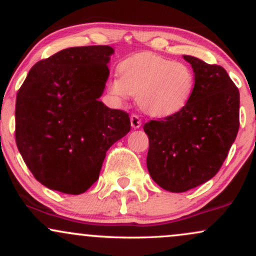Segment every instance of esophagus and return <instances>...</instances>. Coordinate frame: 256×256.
I'll use <instances>...</instances> for the list:
<instances>
[{
    "instance_id": "esophagus-1",
    "label": "esophagus",
    "mask_w": 256,
    "mask_h": 256,
    "mask_svg": "<svg viewBox=\"0 0 256 256\" xmlns=\"http://www.w3.org/2000/svg\"><path fill=\"white\" fill-rule=\"evenodd\" d=\"M130 120H131V126L134 128H140V125H142V120L140 119V116H138L137 114H131Z\"/></svg>"
}]
</instances>
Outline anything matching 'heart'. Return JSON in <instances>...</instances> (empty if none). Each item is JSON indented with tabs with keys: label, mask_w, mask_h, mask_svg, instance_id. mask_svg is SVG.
Instances as JSON below:
<instances>
[{
	"label": "heart",
	"mask_w": 256,
	"mask_h": 256,
	"mask_svg": "<svg viewBox=\"0 0 256 256\" xmlns=\"http://www.w3.org/2000/svg\"><path fill=\"white\" fill-rule=\"evenodd\" d=\"M116 74L107 84L112 98L124 102L128 95L136 96L140 110L155 118L183 110L195 91V74L189 64L150 52L125 58Z\"/></svg>",
	"instance_id": "1"
}]
</instances>
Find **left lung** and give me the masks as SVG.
Returning a JSON list of instances; mask_svg holds the SVG:
<instances>
[{
    "label": "left lung",
    "mask_w": 256,
    "mask_h": 256,
    "mask_svg": "<svg viewBox=\"0 0 256 256\" xmlns=\"http://www.w3.org/2000/svg\"><path fill=\"white\" fill-rule=\"evenodd\" d=\"M195 73L189 104L174 116L146 122V167L152 180L184 192L218 173L240 128V91L218 64L184 55Z\"/></svg>",
    "instance_id": "left-lung-1"
}]
</instances>
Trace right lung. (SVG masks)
Here are the masks:
<instances>
[{"mask_svg": "<svg viewBox=\"0 0 256 256\" xmlns=\"http://www.w3.org/2000/svg\"><path fill=\"white\" fill-rule=\"evenodd\" d=\"M110 46H74L38 61L16 94V142L34 177L64 194L86 192L106 152L130 131L128 114L98 98Z\"/></svg>", "mask_w": 256, "mask_h": 256, "instance_id": "1", "label": "right lung"}]
</instances>
